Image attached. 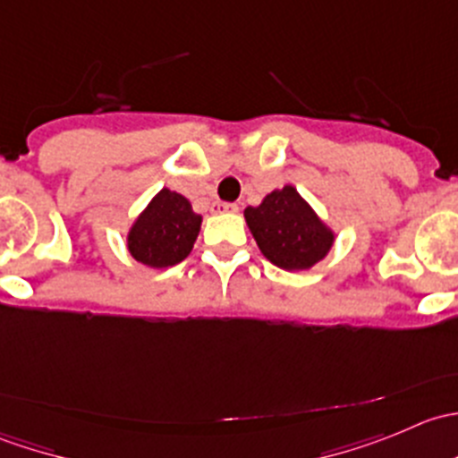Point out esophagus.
<instances>
[{"mask_svg": "<svg viewBox=\"0 0 458 458\" xmlns=\"http://www.w3.org/2000/svg\"><path fill=\"white\" fill-rule=\"evenodd\" d=\"M212 210L215 212H239V206L237 203H215V206H212Z\"/></svg>", "mask_w": 458, "mask_h": 458, "instance_id": "1", "label": "esophagus"}]
</instances>
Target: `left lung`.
Returning a JSON list of instances; mask_svg holds the SVG:
<instances>
[{
	"mask_svg": "<svg viewBox=\"0 0 458 458\" xmlns=\"http://www.w3.org/2000/svg\"><path fill=\"white\" fill-rule=\"evenodd\" d=\"M243 216L263 257L284 270H310L335 243V233L294 186L272 191Z\"/></svg>",
	"mask_w": 458,
	"mask_h": 458,
	"instance_id": "1",
	"label": "left lung"
}]
</instances>
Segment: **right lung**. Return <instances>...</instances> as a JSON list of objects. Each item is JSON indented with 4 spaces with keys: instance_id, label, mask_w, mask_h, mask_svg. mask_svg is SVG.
Instances as JSON below:
<instances>
[{
    "instance_id": "right-lung-1",
    "label": "right lung",
    "mask_w": 458,
    "mask_h": 458,
    "mask_svg": "<svg viewBox=\"0 0 458 458\" xmlns=\"http://www.w3.org/2000/svg\"><path fill=\"white\" fill-rule=\"evenodd\" d=\"M201 230V215L179 192H157L128 230V252L148 267L177 266L191 255Z\"/></svg>"
}]
</instances>
